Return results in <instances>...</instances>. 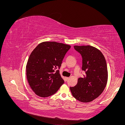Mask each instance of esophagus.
<instances>
[{
  "label": "esophagus",
  "mask_w": 125,
  "mask_h": 125,
  "mask_svg": "<svg viewBox=\"0 0 125 125\" xmlns=\"http://www.w3.org/2000/svg\"><path fill=\"white\" fill-rule=\"evenodd\" d=\"M69 78H68V77H66L65 78V80L66 81H68L69 80Z\"/></svg>",
  "instance_id": "esophagus-1"
}]
</instances>
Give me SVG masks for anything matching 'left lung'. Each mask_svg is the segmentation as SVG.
Listing matches in <instances>:
<instances>
[{
	"instance_id": "8db88e82",
	"label": "left lung",
	"mask_w": 125,
	"mask_h": 125,
	"mask_svg": "<svg viewBox=\"0 0 125 125\" xmlns=\"http://www.w3.org/2000/svg\"><path fill=\"white\" fill-rule=\"evenodd\" d=\"M82 58V70L85 74L79 78L77 84L70 87L73 96L83 103L92 101L99 97L107 84L108 72L104 55L96 48L87 46H74Z\"/></svg>"
}]
</instances>
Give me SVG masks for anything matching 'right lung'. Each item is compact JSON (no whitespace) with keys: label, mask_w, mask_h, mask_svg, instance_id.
Returning a JSON list of instances; mask_svg holds the SVG:
<instances>
[{"label":"right lung","mask_w":125,"mask_h":125,"mask_svg":"<svg viewBox=\"0 0 125 125\" xmlns=\"http://www.w3.org/2000/svg\"><path fill=\"white\" fill-rule=\"evenodd\" d=\"M70 47L56 42H44L32 51L26 64V77L37 95L46 97L53 95L63 84L58 69Z\"/></svg>","instance_id":"obj_1"}]
</instances>
